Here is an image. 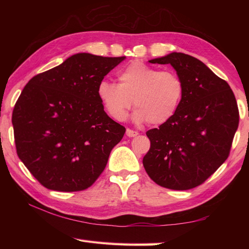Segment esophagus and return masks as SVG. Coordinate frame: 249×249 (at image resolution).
Returning a JSON list of instances; mask_svg holds the SVG:
<instances>
[{"label": "esophagus", "instance_id": "obj_1", "mask_svg": "<svg viewBox=\"0 0 249 249\" xmlns=\"http://www.w3.org/2000/svg\"><path fill=\"white\" fill-rule=\"evenodd\" d=\"M126 135H127V137H129V138H131V137H136V136H138L139 134H138V131H135L133 129L127 128V129H126Z\"/></svg>", "mask_w": 249, "mask_h": 249}]
</instances>
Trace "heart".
<instances>
[{
	"instance_id": "b5f03b06",
	"label": "heart",
	"mask_w": 249,
	"mask_h": 249,
	"mask_svg": "<svg viewBox=\"0 0 249 249\" xmlns=\"http://www.w3.org/2000/svg\"><path fill=\"white\" fill-rule=\"evenodd\" d=\"M119 81L103 80L97 87L98 98L106 111L119 122L126 119L134 100L135 122L165 124L177 113L185 94L183 79L176 71H160L140 62L121 71Z\"/></svg>"
}]
</instances>
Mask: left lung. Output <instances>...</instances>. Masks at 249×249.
<instances>
[{"instance_id":"obj_1","label":"left lung","mask_w":249,"mask_h":249,"mask_svg":"<svg viewBox=\"0 0 249 249\" xmlns=\"http://www.w3.org/2000/svg\"><path fill=\"white\" fill-rule=\"evenodd\" d=\"M149 62L170 64L183 79L185 94L170 121L146 131L151 147L143 167L162 187H197L229 156L240 119L234 94L228 83L192 55L172 52Z\"/></svg>"}]
</instances>
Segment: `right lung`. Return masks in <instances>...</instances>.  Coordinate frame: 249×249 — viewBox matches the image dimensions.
I'll use <instances>...</instances> for the list:
<instances>
[{
  "label": "right lung",
  "instance_id": "obj_1",
  "mask_svg": "<svg viewBox=\"0 0 249 249\" xmlns=\"http://www.w3.org/2000/svg\"><path fill=\"white\" fill-rule=\"evenodd\" d=\"M124 60L73 54L22 89L12 118L16 149L46 188L80 192L104 171L126 129L105 112L97 87Z\"/></svg>",
  "mask_w": 249,
  "mask_h": 249
}]
</instances>
